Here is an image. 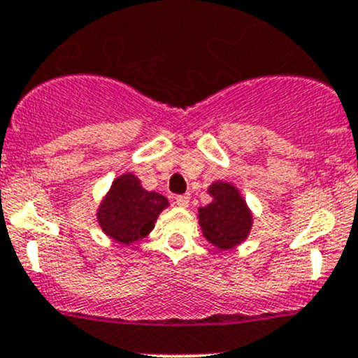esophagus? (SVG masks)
I'll list each match as a JSON object with an SVG mask.
<instances>
[{"mask_svg": "<svg viewBox=\"0 0 358 358\" xmlns=\"http://www.w3.org/2000/svg\"><path fill=\"white\" fill-rule=\"evenodd\" d=\"M175 202L178 203L180 207H188V203H190V195H188V194L178 195V197L175 199Z\"/></svg>", "mask_w": 358, "mask_h": 358, "instance_id": "esophagus-1", "label": "esophagus"}]
</instances>
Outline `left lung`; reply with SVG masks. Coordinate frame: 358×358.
I'll list each match as a JSON object with an SVG mask.
<instances>
[{
    "mask_svg": "<svg viewBox=\"0 0 358 358\" xmlns=\"http://www.w3.org/2000/svg\"><path fill=\"white\" fill-rule=\"evenodd\" d=\"M214 200L199 209L203 236L219 250H231L248 236L251 212L231 183L215 182L209 188Z\"/></svg>",
    "mask_w": 358,
    "mask_h": 358,
    "instance_id": "8db88e82",
    "label": "left lung"
}]
</instances>
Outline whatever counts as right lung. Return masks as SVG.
Wrapping results in <instances>:
<instances>
[{
	"instance_id": "right-lung-1",
	"label": "right lung",
	"mask_w": 358,
	"mask_h": 358,
	"mask_svg": "<svg viewBox=\"0 0 358 358\" xmlns=\"http://www.w3.org/2000/svg\"><path fill=\"white\" fill-rule=\"evenodd\" d=\"M166 207V197L144 190L139 178L127 173L112 183L98 210V222L107 236L131 245L151 233L159 212Z\"/></svg>"
}]
</instances>
